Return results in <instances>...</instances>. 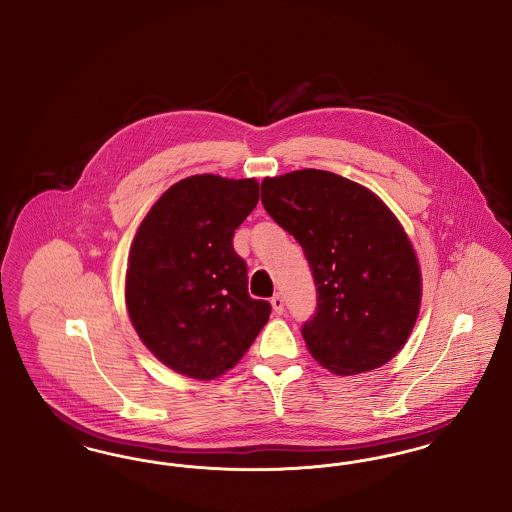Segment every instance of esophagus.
I'll return each instance as SVG.
<instances>
[{"instance_id":"esophagus-1","label":"esophagus","mask_w":512,"mask_h":512,"mask_svg":"<svg viewBox=\"0 0 512 512\" xmlns=\"http://www.w3.org/2000/svg\"><path fill=\"white\" fill-rule=\"evenodd\" d=\"M270 305L274 309L276 315H282L284 313V297L280 293H276L272 299H270Z\"/></svg>"}]
</instances>
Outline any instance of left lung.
I'll return each instance as SVG.
<instances>
[{
    "label": "left lung",
    "mask_w": 512,
    "mask_h": 512,
    "mask_svg": "<svg viewBox=\"0 0 512 512\" xmlns=\"http://www.w3.org/2000/svg\"><path fill=\"white\" fill-rule=\"evenodd\" d=\"M268 215L303 247L317 309L307 349L334 374L386 365L405 345L420 309V268L403 226L378 195L334 172L265 178Z\"/></svg>",
    "instance_id": "obj_1"
}]
</instances>
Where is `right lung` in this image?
<instances>
[{
  "label": "right lung",
  "instance_id": "right-lung-1",
  "mask_svg": "<svg viewBox=\"0 0 512 512\" xmlns=\"http://www.w3.org/2000/svg\"><path fill=\"white\" fill-rule=\"evenodd\" d=\"M253 178L195 174L157 199L130 247L126 307L147 349L172 370L213 380L267 324L270 303L247 292L234 230L257 207Z\"/></svg>",
  "mask_w": 512,
  "mask_h": 512
}]
</instances>
